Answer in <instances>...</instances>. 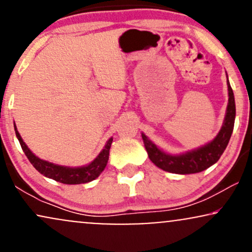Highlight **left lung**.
<instances>
[{"instance_id": "obj_1", "label": "left lung", "mask_w": 252, "mask_h": 252, "mask_svg": "<svg viewBox=\"0 0 252 252\" xmlns=\"http://www.w3.org/2000/svg\"><path fill=\"white\" fill-rule=\"evenodd\" d=\"M227 90L228 104L226 108V115H225V120L220 131L216 136L215 140L200 147V148L186 152L184 154L170 155L168 153H164L163 150L158 149L152 141L148 140L146 135L142 134L144 147L148 153L150 161L158 168L169 173H175V174H193V173L202 172V170L207 169L212 164H215L220 158L221 154L227 147V143L233 131V126H235V96H233V91L228 80Z\"/></svg>"}]
</instances>
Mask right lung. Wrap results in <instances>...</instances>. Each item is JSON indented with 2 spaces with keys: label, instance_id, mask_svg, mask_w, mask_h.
Returning <instances> with one entry per match:
<instances>
[{
  "label": "right lung",
  "instance_id": "right-lung-1",
  "mask_svg": "<svg viewBox=\"0 0 252 252\" xmlns=\"http://www.w3.org/2000/svg\"><path fill=\"white\" fill-rule=\"evenodd\" d=\"M14 128H15L16 137L17 140H19L20 144H21L22 150L25 152V154L28 158V160H30V162L34 166V168H35L39 173H41L42 175L47 176V178L50 179H53V180H56L58 182H62V184L66 185L86 184V182H90L98 178L100 173L104 170V168H105L106 163H108L109 150L112 143V137L109 138V141L106 142L104 149L99 153V155H98L91 163H89L88 166L65 167L48 162V161L41 160V158H39L37 156L34 155L30 150V148L26 146L24 140H22L19 131H17L15 124H14Z\"/></svg>",
  "mask_w": 252,
  "mask_h": 252
}]
</instances>
